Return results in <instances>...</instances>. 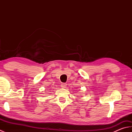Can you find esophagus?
I'll use <instances>...</instances> for the list:
<instances>
[{
  "instance_id": "1",
  "label": "esophagus",
  "mask_w": 132,
  "mask_h": 132,
  "mask_svg": "<svg viewBox=\"0 0 132 132\" xmlns=\"http://www.w3.org/2000/svg\"><path fill=\"white\" fill-rule=\"evenodd\" d=\"M61 86L62 88H66V87L67 85H66V83H62Z\"/></svg>"
}]
</instances>
